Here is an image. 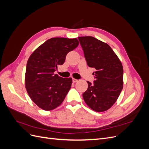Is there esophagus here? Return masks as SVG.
Listing matches in <instances>:
<instances>
[{
	"label": "esophagus",
	"mask_w": 149,
	"mask_h": 149,
	"mask_svg": "<svg viewBox=\"0 0 149 149\" xmlns=\"http://www.w3.org/2000/svg\"><path fill=\"white\" fill-rule=\"evenodd\" d=\"M78 79L73 78V83H76V82H78Z\"/></svg>",
	"instance_id": "obj_1"
}]
</instances>
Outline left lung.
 I'll list each match as a JSON object with an SVG mask.
<instances>
[{
    "label": "left lung",
    "mask_w": 149,
    "mask_h": 149,
    "mask_svg": "<svg viewBox=\"0 0 149 149\" xmlns=\"http://www.w3.org/2000/svg\"><path fill=\"white\" fill-rule=\"evenodd\" d=\"M88 66L94 68L93 83L83 94L86 104L96 112L109 109L118 100L123 88V67L109 45L97 38L78 37Z\"/></svg>",
    "instance_id": "obj_1"
}]
</instances>
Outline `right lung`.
Masks as SVG:
<instances>
[{
  "label": "right lung",
  "mask_w": 149,
  "mask_h": 149,
  "mask_svg": "<svg viewBox=\"0 0 149 149\" xmlns=\"http://www.w3.org/2000/svg\"><path fill=\"white\" fill-rule=\"evenodd\" d=\"M76 38H52L38 47L29 57L25 72V88L31 100L45 111L59 106L71 87L72 78L55 74L66 56L78 46Z\"/></svg>",
  "instance_id": "obj_1"
}]
</instances>
